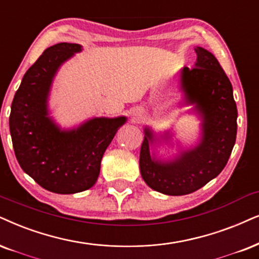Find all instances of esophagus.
I'll list each match as a JSON object with an SVG mask.
<instances>
[{
	"instance_id": "34e87169",
	"label": "esophagus",
	"mask_w": 259,
	"mask_h": 259,
	"mask_svg": "<svg viewBox=\"0 0 259 259\" xmlns=\"http://www.w3.org/2000/svg\"><path fill=\"white\" fill-rule=\"evenodd\" d=\"M137 116H140V113H137Z\"/></svg>"
}]
</instances>
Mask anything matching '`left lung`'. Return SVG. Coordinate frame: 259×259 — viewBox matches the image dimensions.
I'll return each mask as SVG.
<instances>
[{
  "label": "left lung",
  "mask_w": 259,
  "mask_h": 259,
  "mask_svg": "<svg viewBox=\"0 0 259 259\" xmlns=\"http://www.w3.org/2000/svg\"><path fill=\"white\" fill-rule=\"evenodd\" d=\"M195 51V68H183L179 84L184 104L194 106L191 111L202 120L199 141L186 149L179 146L171 159H160L152 149L161 142H171L173 134L167 130L158 137L145 126L141 146L143 181L150 189L169 196L191 194L220 175L237 137L238 111L230 78L211 52L201 47Z\"/></svg>",
  "instance_id": "obj_1"
}]
</instances>
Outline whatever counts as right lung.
<instances>
[{"label":"right lung","mask_w":259,"mask_h":259,"mask_svg":"<svg viewBox=\"0 0 259 259\" xmlns=\"http://www.w3.org/2000/svg\"><path fill=\"white\" fill-rule=\"evenodd\" d=\"M82 51L80 44L48 48L22 77L12 103L9 129L16 160L25 173L55 194L84 191L96 184L104 153L125 116L93 117L62 129L50 116L49 97L57 71Z\"/></svg>","instance_id":"obj_1"}]
</instances>
